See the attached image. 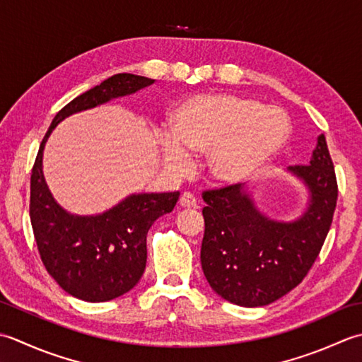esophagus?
Wrapping results in <instances>:
<instances>
[{"label": "esophagus", "instance_id": "34e87169", "mask_svg": "<svg viewBox=\"0 0 362 362\" xmlns=\"http://www.w3.org/2000/svg\"><path fill=\"white\" fill-rule=\"evenodd\" d=\"M180 204L182 208H195L197 206V198L190 194V192H184L180 198Z\"/></svg>", "mask_w": 362, "mask_h": 362}]
</instances>
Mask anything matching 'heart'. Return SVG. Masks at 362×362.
I'll list each match as a JSON object with an SVG mask.
<instances>
[{"instance_id": "b5f03b06", "label": "heart", "mask_w": 362, "mask_h": 362, "mask_svg": "<svg viewBox=\"0 0 362 362\" xmlns=\"http://www.w3.org/2000/svg\"><path fill=\"white\" fill-rule=\"evenodd\" d=\"M172 134L160 136L165 165L186 172L190 153H208L211 178L223 186L252 181L274 160L291 137L283 109L231 93L195 95L170 114Z\"/></svg>"}]
</instances>
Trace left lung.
<instances>
[{
    "label": "left lung",
    "mask_w": 362,
    "mask_h": 362,
    "mask_svg": "<svg viewBox=\"0 0 362 362\" xmlns=\"http://www.w3.org/2000/svg\"><path fill=\"white\" fill-rule=\"evenodd\" d=\"M287 172L308 192L303 212L289 222L265 216L240 184L203 194V274L230 303L257 308L284 297L306 276L325 242L337 202L325 136L317 139L309 165Z\"/></svg>",
    "instance_id": "left-lung-1"
}]
</instances>
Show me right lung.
Returning <instances> with one entry per match:
<instances>
[{
	"instance_id": "add662e5",
	"label": "right lung",
	"mask_w": 362,
	"mask_h": 362,
	"mask_svg": "<svg viewBox=\"0 0 362 362\" xmlns=\"http://www.w3.org/2000/svg\"><path fill=\"white\" fill-rule=\"evenodd\" d=\"M154 79L119 73L64 106L43 137L31 175L29 216L37 248L48 274L79 300L100 303L129 292L146 265V234L164 214L172 212L180 192L131 194L112 208L78 216L59 204L43 176V150L51 132L70 115L128 97Z\"/></svg>"
}]
</instances>
